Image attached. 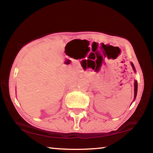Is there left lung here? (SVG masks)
I'll return each mask as SVG.
<instances>
[{
	"mask_svg": "<svg viewBox=\"0 0 153 153\" xmlns=\"http://www.w3.org/2000/svg\"><path fill=\"white\" fill-rule=\"evenodd\" d=\"M131 66H132L134 70L136 71L135 67H134V65H133V63H131ZM137 90H138V83H137V81H135V82H134V99H135L136 97Z\"/></svg>",
	"mask_w": 153,
	"mask_h": 153,
	"instance_id": "1",
	"label": "left lung"
}]
</instances>
